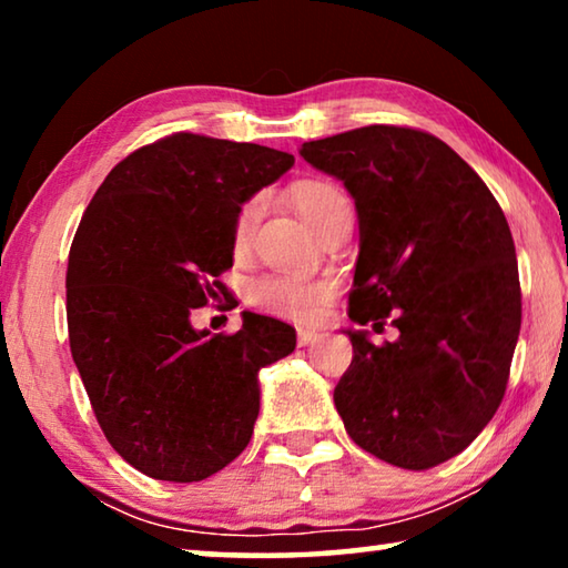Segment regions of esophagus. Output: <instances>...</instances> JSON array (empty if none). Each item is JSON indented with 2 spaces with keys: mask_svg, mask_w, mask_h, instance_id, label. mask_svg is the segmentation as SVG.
<instances>
[{
  "mask_svg": "<svg viewBox=\"0 0 568 568\" xmlns=\"http://www.w3.org/2000/svg\"><path fill=\"white\" fill-rule=\"evenodd\" d=\"M318 338H321V333L307 331V328H297V345H301V348H305V345L315 343Z\"/></svg>",
  "mask_w": 568,
  "mask_h": 568,
  "instance_id": "34e87169",
  "label": "esophagus"
}]
</instances>
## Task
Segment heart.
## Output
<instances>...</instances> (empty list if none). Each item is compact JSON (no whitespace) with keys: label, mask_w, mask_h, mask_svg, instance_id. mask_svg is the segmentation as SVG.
Listing matches in <instances>:
<instances>
[{"label":"heart","mask_w":568,"mask_h":568,"mask_svg":"<svg viewBox=\"0 0 568 568\" xmlns=\"http://www.w3.org/2000/svg\"><path fill=\"white\" fill-rule=\"evenodd\" d=\"M348 203V197L343 195L331 182L321 180H307L295 190V205L301 210V215L311 223L315 230H323L328 223V217L341 205ZM263 215V197L255 195L250 197L243 207L237 210L235 223H233V247L235 253H243L253 240V233L257 227V220ZM335 293V285L331 281H311V277L301 275H285V273H267L255 277L247 285V297L255 307H261L265 313L281 315V318H291L297 323H313L321 318L325 303L331 301Z\"/></svg>","instance_id":"obj_1"}]
</instances>
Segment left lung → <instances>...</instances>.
Wrapping results in <instances>:
<instances>
[{"instance_id": "obj_1", "label": "left lung", "mask_w": 568, "mask_h": 568, "mask_svg": "<svg viewBox=\"0 0 568 568\" xmlns=\"http://www.w3.org/2000/svg\"><path fill=\"white\" fill-rule=\"evenodd\" d=\"M355 200L361 253L351 321L398 328L376 345L345 331L351 368L333 400L348 436L386 464L426 470L458 456L501 406L521 331V285L501 205L434 134L368 124L303 142Z\"/></svg>"}]
</instances>
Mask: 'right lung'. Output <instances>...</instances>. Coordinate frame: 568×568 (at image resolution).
I'll use <instances>...</instances> for the list:
<instances>
[{"label":"right lung","instance_id":"right-lung-1","mask_svg":"<svg viewBox=\"0 0 568 568\" xmlns=\"http://www.w3.org/2000/svg\"><path fill=\"white\" fill-rule=\"evenodd\" d=\"M287 152L175 132L112 168L77 227L67 328L104 438L140 474L192 484L243 454L257 373L295 328L243 313L233 335L190 315L227 287L240 205L293 168Z\"/></svg>","mask_w":568,"mask_h":568}]
</instances>
